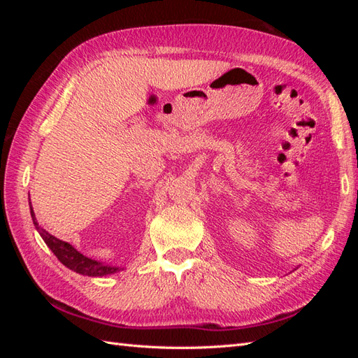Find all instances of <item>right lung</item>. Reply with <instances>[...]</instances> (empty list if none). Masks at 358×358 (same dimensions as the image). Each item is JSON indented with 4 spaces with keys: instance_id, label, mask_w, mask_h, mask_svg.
Masks as SVG:
<instances>
[{
    "instance_id": "1",
    "label": "right lung",
    "mask_w": 358,
    "mask_h": 358,
    "mask_svg": "<svg viewBox=\"0 0 358 358\" xmlns=\"http://www.w3.org/2000/svg\"><path fill=\"white\" fill-rule=\"evenodd\" d=\"M30 215H32L34 224L36 227V231L40 232V235L43 237L44 243L50 248V250L55 257L62 262L66 268H69L71 271L81 273V275H87V277H104V275H110V273L118 272L121 268H115V266H109L100 263L96 260H92V258H87L86 255H83L81 252H78L69 243H66L63 240H59L57 237H53L49 232H45L44 229H41L40 224H38L32 204H30Z\"/></svg>"
}]
</instances>
